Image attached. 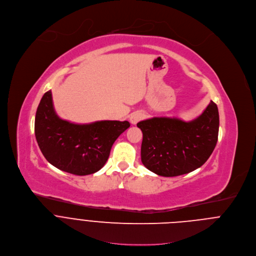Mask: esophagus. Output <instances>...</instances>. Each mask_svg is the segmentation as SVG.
<instances>
[{
    "label": "esophagus",
    "instance_id": "34e87169",
    "mask_svg": "<svg viewBox=\"0 0 256 256\" xmlns=\"http://www.w3.org/2000/svg\"><path fill=\"white\" fill-rule=\"evenodd\" d=\"M144 118V114L142 112H136L134 114H130V122L132 124H136L140 120H142V118Z\"/></svg>",
    "mask_w": 256,
    "mask_h": 256
}]
</instances>
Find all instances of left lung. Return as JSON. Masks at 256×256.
Listing matches in <instances>:
<instances>
[{"label": "left lung", "mask_w": 256, "mask_h": 256, "mask_svg": "<svg viewBox=\"0 0 256 256\" xmlns=\"http://www.w3.org/2000/svg\"><path fill=\"white\" fill-rule=\"evenodd\" d=\"M136 126L142 132L144 166L162 176H178L200 168L212 154L218 138V108L212 100L190 122L152 118Z\"/></svg>", "instance_id": "left-lung-1"}]
</instances>
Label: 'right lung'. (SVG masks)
Here are the masks:
<instances>
[{
    "label": "right lung",
    "mask_w": 256,
    "mask_h": 256,
    "mask_svg": "<svg viewBox=\"0 0 256 256\" xmlns=\"http://www.w3.org/2000/svg\"><path fill=\"white\" fill-rule=\"evenodd\" d=\"M130 126L128 120L88 124L64 120L56 114L48 90L36 108L34 134L42 154L50 164L72 174L88 176L104 166L114 142Z\"/></svg>",
    "instance_id": "add662e5"
}]
</instances>
